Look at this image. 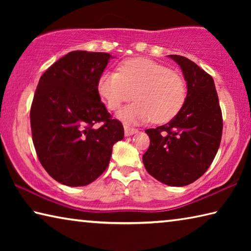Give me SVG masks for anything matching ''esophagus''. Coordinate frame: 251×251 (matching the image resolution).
<instances>
[{
  "label": "esophagus",
  "mask_w": 251,
  "mask_h": 251,
  "mask_svg": "<svg viewBox=\"0 0 251 251\" xmlns=\"http://www.w3.org/2000/svg\"><path fill=\"white\" fill-rule=\"evenodd\" d=\"M124 129H125V136H131L138 131L136 128H133V127L127 126V125L124 126Z\"/></svg>",
  "instance_id": "34e87169"
}]
</instances>
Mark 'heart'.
Segmentation results:
<instances>
[{"instance_id": "obj_1", "label": "heart", "mask_w": 251, "mask_h": 251, "mask_svg": "<svg viewBox=\"0 0 251 251\" xmlns=\"http://www.w3.org/2000/svg\"><path fill=\"white\" fill-rule=\"evenodd\" d=\"M97 91L109 110L120 109L134 96L135 103L120 114L129 123H166L180 112L187 97L186 82L179 74L145 57L126 59L118 72H105Z\"/></svg>"}]
</instances>
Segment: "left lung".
I'll return each instance as SVG.
<instances>
[{
  "instance_id": "8db88e82",
  "label": "left lung",
  "mask_w": 251,
  "mask_h": 251,
  "mask_svg": "<svg viewBox=\"0 0 251 251\" xmlns=\"http://www.w3.org/2000/svg\"><path fill=\"white\" fill-rule=\"evenodd\" d=\"M180 66L187 97L171 122L148 128L150 148L143 155L146 171L168 186H186L209 168L222 141L223 115L214 79L193 61L168 55Z\"/></svg>"
}]
</instances>
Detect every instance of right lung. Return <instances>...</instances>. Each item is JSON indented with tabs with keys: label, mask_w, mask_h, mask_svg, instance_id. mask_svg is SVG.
<instances>
[{
	"label": "right lung",
	"mask_w": 251,
	"mask_h": 251,
	"mask_svg": "<svg viewBox=\"0 0 251 251\" xmlns=\"http://www.w3.org/2000/svg\"><path fill=\"white\" fill-rule=\"evenodd\" d=\"M112 55L73 50L41 76L31 113L42 166L63 185L91 184L107 168L124 127L100 101L97 83ZM100 122L101 125L97 126Z\"/></svg>",
	"instance_id": "add662e5"
}]
</instances>
